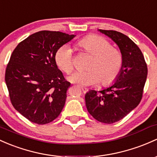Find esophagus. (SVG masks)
Segmentation results:
<instances>
[{
	"label": "esophagus",
	"instance_id": "34e87169",
	"mask_svg": "<svg viewBox=\"0 0 157 157\" xmlns=\"http://www.w3.org/2000/svg\"><path fill=\"white\" fill-rule=\"evenodd\" d=\"M81 89H82V91H83L84 93H85V92H87V89L86 88V87H81Z\"/></svg>",
	"mask_w": 157,
	"mask_h": 157
}]
</instances>
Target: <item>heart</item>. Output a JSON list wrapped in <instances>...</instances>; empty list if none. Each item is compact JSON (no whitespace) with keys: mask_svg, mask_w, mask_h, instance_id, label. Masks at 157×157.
<instances>
[{"mask_svg":"<svg viewBox=\"0 0 157 157\" xmlns=\"http://www.w3.org/2000/svg\"><path fill=\"white\" fill-rule=\"evenodd\" d=\"M78 45L92 56L87 70L74 72L69 77L72 83L83 86L94 85L100 82L103 86L114 83L122 71L124 55L118 48L103 36L89 35L78 41ZM55 62L65 73L70 74L74 69L73 55L70 45H63L55 53Z\"/></svg>","mask_w":157,"mask_h":157,"instance_id":"1","label":"heart"}]
</instances>
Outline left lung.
Wrapping results in <instances>:
<instances>
[{"mask_svg":"<svg viewBox=\"0 0 157 157\" xmlns=\"http://www.w3.org/2000/svg\"><path fill=\"white\" fill-rule=\"evenodd\" d=\"M118 45L124 55V67L115 83L100 91L85 94L87 111L94 118L104 124L117 122L141 102L145 85L147 67L138 45L124 33L99 30Z\"/></svg>","mask_w":157,"mask_h":157,"instance_id":"1","label":"left lung"}]
</instances>
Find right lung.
<instances>
[{"mask_svg":"<svg viewBox=\"0 0 157 157\" xmlns=\"http://www.w3.org/2000/svg\"><path fill=\"white\" fill-rule=\"evenodd\" d=\"M75 35L41 31L21 41L12 53L5 82L13 107L37 124L58 117L70 87L55 62V53Z\"/></svg>","mask_w":157,"mask_h":157,"instance_id":"right-lung-1","label":"right lung"}]
</instances>
